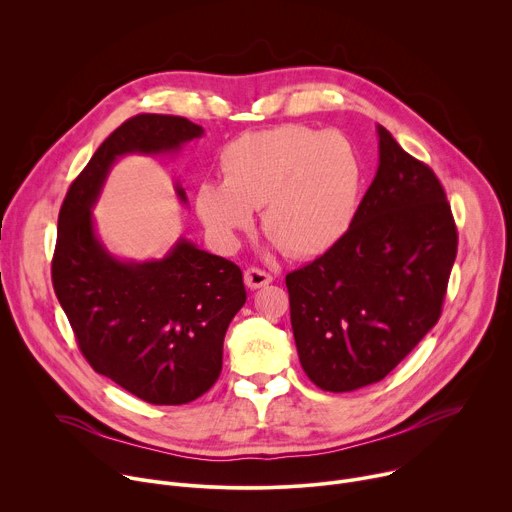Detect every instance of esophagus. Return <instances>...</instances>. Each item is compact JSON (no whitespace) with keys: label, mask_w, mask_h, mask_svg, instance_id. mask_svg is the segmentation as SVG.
<instances>
[{"label":"esophagus","mask_w":512,"mask_h":512,"mask_svg":"<svg viewBox=\"0 0 512 512\" xmlns=\"http://www.w3.org/2000/svg\"><path fill=\"white\" fill-rule=\"evenodd\" d=\"M271 281H273L271 273H267V271H263V269L251 267V269L245 271V285L251 287V289H259V287H263V285H267V283H271Z\"/></svg>","instance_id":"34e87169"}]
</instances>
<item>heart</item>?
I'll list each match as a JSON object with an SVG mask.
<instances>
[{
    "mask_svg": "<svg viewBox=\"0 0 512 512\" xmlns=\"http://www.w3.org/2000/svg\"><path fill=\"white\" fill-rule=\"evenodd\" d=\"M223 184L194 194L206 231L233 247L263 208L261 227L287 255L314 257L348 231L360 196V166L336 131L279 125L231 141L218 158Z\"/></svg>",
    "mask_w": 512,
    "mask_h": 512,
    "instance_id": "b5f03b06",
    "label": "heart"
}]
</instances>
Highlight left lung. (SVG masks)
<instances>
[{
  "mask_svg": "<svg viewBox=\"0 0 512 512\" xmlns=\"http://www.w3.org/2000/svg\"><path fill=\"white\" fill-rule=\"evenodd\" d=\"M379 168L344 237L287 273L302 369L322 391L385 379L437 324L458 231L433 170L377 125Z\"/></svg>",
  "mask_w": 512,
  "mask_h": 512,
  "instance_id": "obj_1",
  "label": "left lung"
}]
</instances>
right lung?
Masks as SVG:
<instances>
[{
  "mask_svg": "<svg viewBox=\"0 0 512 512\" xmlns=\"http://www.w3.org/2000/svg\"><path fill=\"white\" fill-rule=\"evenodd\" d=\"M204 129L143 113L121 123L70 184L52 257L56 298L91 367L152 405H184L221 375L223 342L247 291L243 271L186 239L162 259L121 261L95 231L93 206L127 154H178ZM186 202V192L176 184Z\"/></svg>",
  "mask_w": 512,
  "mask_h": 512,
  "instance_id": "obj_1",
  "label": "right lung"
}]
</instances>
